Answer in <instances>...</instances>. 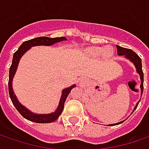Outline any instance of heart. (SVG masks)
I'll list each match as a JSON object with an SVG mask.
<instances>
[{
    "label": "heart",
    "instance_id": "b5f03b06",
    "mask_svg": "<svg viewBox=\"0 0 149 149\" xmlns=\"http://www.w3.org/2000/svg\"><path fill=\"white\" fill-rule=\"evenodd\" d=\"M103 52H104V56L107 57L112 55V51L109 48H107L105 51L102 47H93V48L90 49V53L93 56H98L102 55Z\"/></svg>",
    "mask_w": 149,
    "mask_h": 149
}]
</instances>
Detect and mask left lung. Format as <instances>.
<instances>
[{
	"instance_id": "obj_1",
	"label": "left lung",
	"mask_w": 149,
	"mask_h": 149,
	"mask_svg": "<svg viewBox=\"0 0 149 149\" xmlns=\"http://www.w3.org/2000/svg\"><path fill=\"white\" fill-rule=\"evenodd\" d=\"M117 49H118V54L119 56H125V57H127V59H129L132 62H133L134 66L136 67L137 69V72L140 76V79H141V95L143 94V69H142V60L141 58L139 57L138 54H136V52H134L133 50L131 49L124 48V47H122L119 46H116ZM140 102V101H139ZM139 105V102L137 103L136 107H134V110L137 108ZM123 122L118 123H122ZM118 123H116V124H118ZM116 124H110V125H116Z\"/></svg>"
}]
</instances>
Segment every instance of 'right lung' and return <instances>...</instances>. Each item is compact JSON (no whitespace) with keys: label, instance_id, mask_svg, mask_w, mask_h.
Segmentation results:
<instances>
[{"label":"right lung","instance_id":"obj_1","mask_svg":"<svg viewBox=\"0 0 149 149\" xmlns=\"http://www.w3.org/2000/svg\"><path fill=\"white\" fill-rule=\"evenodd\" d=\"M67 38L65 36H62V37H55V38H51V37H47V36H41V37H36L34 39H31L29 41H26L24 42L20 46L19 49L16 51V52L13 55V59H12V63L10 65V71H9V81H8V89H9V95H10L11 102L13 103V105L15 106L16 110L21 113V115L23 118H25L26 119L34 122V123H52L58 118L59 115L62 113L63 108H64V103L65 101L68 97V94L70 93L71 90L75 87L76 86L73 85L72 87L66 88L63 90L62 92V97L59 102V105L57 109L56 110V112L50 114H35L30 112L28 109H26L25 107H23L22 105L17 101L16 97V95L13 93L12 90V79L13 77L15 75V72L16 71V68L18 66V62L20 61V58L22 57V56L26 52L28 51L31 47L34 46H40V45H45V46H51L53 45L56 42H62V41H66Z\"/></svg>","mask_w":149,"mask_h":149}]
</instances>
